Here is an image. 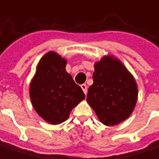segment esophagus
I'll use <instances>...</instances> for the list:
<instances>
[{"mask_svg": "<svg viewBox=\"0 0 159 159\" xmlns=\"http://www.w3.org/2000/svg\"><path fill=\"white\" fill-rule=\"evenodd\" d=\"M81 89L83 90V92L85 93V94H87V91H88V89H87V85L86 84H81Z\"/></svg>", "mask_w": 159, "mask_h": 159, "instance_id": "obj_1", "label": "esophagus"}]
</instances>
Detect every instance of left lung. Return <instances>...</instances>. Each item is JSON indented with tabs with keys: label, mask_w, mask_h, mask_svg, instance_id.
Returning <instances> with one entry per match:
<instances>
[{
	"label": "left lung",
	"mask_w": 159,
	"mask_h": 159,
	"mask_svg": "<svg viewBox=\"0 0 159 159\" xmlns=\"http://www.w3.org/2000/svg\"><path fill=\"white\" fill-rule=\"evenodd\" d=\"M93 84L87 102L105 125H116L127 119L137 101V85L122 62L111 56L94 65Z\"/></svg>",
	"instance_id": "8db88e82"
}]
</instances>
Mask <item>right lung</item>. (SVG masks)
Listing matches in <instances>:
<instances>
[{"instance_id":"right-lung-1","label":"right lung","mask_w":159,"mask_h":159,"mask_svg":"<svg viewBox=\"0 0 159 159\" xmlns=\"http://www.w3.org/2000/svg\"><path fill=\"white\" fill-rule=\"evenodd\" d=\"M67 60L56 52L47 53L39 61L30 84V98L36 112L48 123L58 125L85 94L66 71Z\"/></svg>"}]
</instances>
